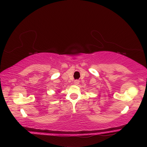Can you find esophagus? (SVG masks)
I'll use <instances>...</instances> for the list:
<instances>
[{
  "mask_svg": "<svg viewBox=\"0 0 147 147\" xmlns=\"http://www.w3.org/2000/svg\"><path fill=\"white\" fill-rule=\"evenodd\" d=\"M74 85H78V84L80 83V82H79V80H75V81H74Z\"/></svg>",
  "mask_w": 147,
  "mask_h": 147,
  "instance_id": "obj_1",
  "label": "esophagus"
}]
</instances>
